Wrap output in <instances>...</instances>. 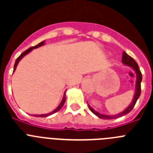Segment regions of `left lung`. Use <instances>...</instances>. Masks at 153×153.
<instances>
[{
	"label": "left lung",
	"instance_id": "8db88e82",
	"mask_svg": "<svg viewBox=\"0 0 153 153\" xmlns=\"http://www.w3.org/2000/svg\"><path fill=\"white\" fill-rule=\"evenodd\" d=\"M122 62L124 63V64L127 65V66H129V67H132V69L135 70V72L136 74V93H135L134 98H133V100H132V103L129 105L126 109L124 110L123 112H122L121 113H119L117 115H115V116H105V115L100 114V113H97V111H95L90 105H88L89 108L92 111V113H93L96 116L99 117V118L100 119H103V120H110V119H116V118H119L120 117H123L124 115L127 114V113H129V112L132 111V109H133L134 106L136 105V102L137 101V100L139 99L140 96V93H141V81L142 79H143V76H142V74L141 71H140V68L138 67V64L134 60H133V58L131 57L130 56L127 54L126 52L123 53V57H122Z\"/></svg>",
	"mask_w": 153,
	"mask_h": 153
}]
</instances>
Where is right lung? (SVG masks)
Here are the masks:
<instances>
[{"label": "right lung", "mask_w": 153, "mask_h": 153, "mask_svg": "<svg viewBox=\"0 0 153 153\" xmlns=\"http://www.w3.org/2000/svg\"><path fill=\"white\" fill-rule=\"evenodd\" d=\"M44 41H42V42H40V44H37V45L34 46V47H30V48H28V49L27 50V51H24V52H23L22 53H21V54L20 55V56H18V57L17 58V60H16L15 63H14V67H13V71L15 70V69H16V67H17V63H18V62L20 61V60H21L23 57H24V56H25V55H26V54H27L28 53H29L30 51H32V50H33V49H35V48H37V47H41V46H42V45H44ZM65 101H66V97H65V94H64V96H63V100H62V102H60V105H59V106H58V107L56 108V109H55L54 110H53V111H52V112H51V113H48V114L34 115V116H35V117H48V116H50V115L53 114V113H56V112H57L58 110H60V109H61L62 106H63V104H64Z\"/></svg>", "instance_id": "obj_1"}]
</instances>
